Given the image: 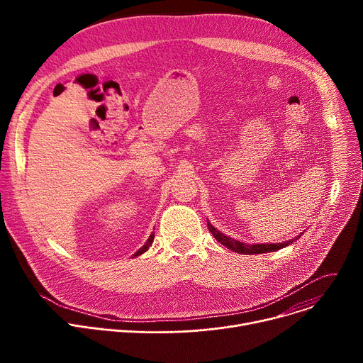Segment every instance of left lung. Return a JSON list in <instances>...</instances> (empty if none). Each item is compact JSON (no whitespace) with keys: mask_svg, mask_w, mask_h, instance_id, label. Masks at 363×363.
Listing matches in <instances>:
<instances>
[{"mask_svg":"<svg viewBox=\"0 0 363 363\" xmlns=\"http://www.w3.org/2000/svg\"><path fill=\"white\" fill-rule=\"evenodd\" d=\"M208 230L213 233L214 238H216L218 242H221L223 245H225V247H228L230 250H233V251H235V252H240V254H260V252L277 251V250H280V248H283V247L291 244L293 241H296V240H298V238L301 237V234H300V235H297L296 238H293V240H290V241H284V242H279V244H254V245H251V244H244V242H240V241H237V240H234V238H230V237L225 235V234H221V233H220L217 228H214L210 223H208Z\"/></svg>","mask_w":363,"mask_h":363,"instance_id":"obj_1","label":"left lung"}]
</instances>
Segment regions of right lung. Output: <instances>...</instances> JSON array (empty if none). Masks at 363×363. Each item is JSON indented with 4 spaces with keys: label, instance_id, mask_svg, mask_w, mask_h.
<instances>
[{
    "label": "right lung",
    "instance_id": "add662e5",
    "mask_svg": "<svg viewBox=\"0 0 363 363\" xmlns=\"http://www.w3.org/2000/svg\"><path fill=\"white\" fill-rule=\"evenodd\" d=\"M153 237H155V234H153V233H152V234H150V235H149V238H147V241H146V242H145V245H142V247H140V248H139V250H138V251H136V252H135V254H133V257H138V255H140V254H142V252H145V251H146V250H147V248H149V245H150V244H152V241H153Z\"/></svg>",
    "mask_w": 363,
    "mask_h": 363
}]
</instances>
